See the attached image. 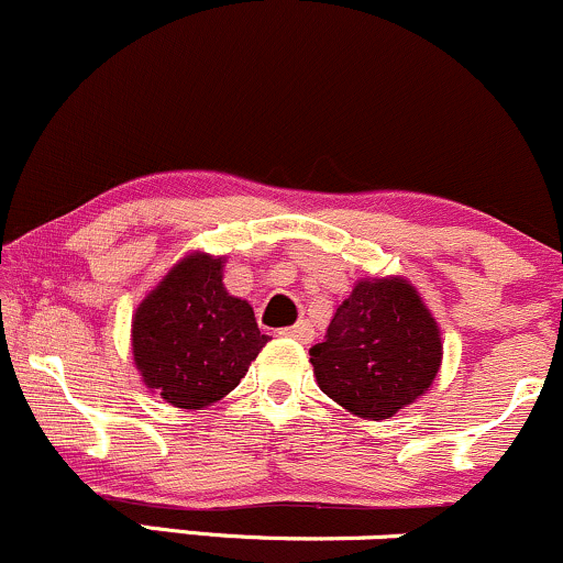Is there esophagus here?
I'll use <instances>...</instances> for the list:
<instances>
[{
	"label": "esophagus",
	"mask_w": 563,
	"mask_h": 563,
	"mask_svg": "<svg viewBox=\"0 0 563 563\" xmlns=\"http://www.w3.org/2000/svg\"><path fill=\"white\" fill-rule=\"evenodd\" d=\"M280 333H283V336H291V339H296V342H301V344H310V342H312V336H314L312 325L307 323V320H299V323L288 325V329H283Z\"/></svg>",
	"instance_id": "esophagus-1"
}]
</instances>
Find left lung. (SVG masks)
<instances>
[{
    "instance_id": "1",
    "label": "left lung",
    "mask_w": 563,
    "mask_h": 563,
    "mask_svg": "<svg viewBox=\"0 0 563 563\" xmlns=\"http://www.w3.org/2000/svg\"><path fill=\"white\" fill-rule=\"evenodd\" d=\"M441 329L404 277H363L310 350L318 387L363 419H390L435 382Z\"/></svg>"
}]
</instances>
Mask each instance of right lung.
<instances>
[{"label":"right lung","instance_id":"add662e5","mask_svg":"<svg viewBox=\"0 0 563 563\" xmlns=\"http://www.w3.org/2000/svg\"><path fill=\"white\" fill-rule=\"evenodd\" d=\"M221 277L224 256L189 253L133 314L135 368L176 409H206L232 393L269 339Z\"/></svg>","mask_w":563,"mask_h":563}]
</instances>
